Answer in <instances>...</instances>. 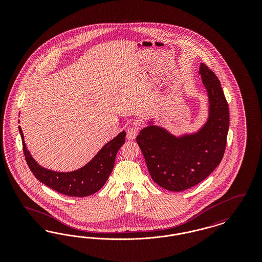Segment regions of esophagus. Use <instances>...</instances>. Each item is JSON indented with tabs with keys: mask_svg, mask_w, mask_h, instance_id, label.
I'll return each instance as SVG.
<instances>
[{
	"mask_svg": "<svg viewBox=\"0 0 262 262\" xmlns=\"http://www.w3.org/2000/svg\"><path fill=\"white\" fill-rule=\"evenodd\" d=\"M137 134H138V129L135 126H129L126 129V138L128 140H133L137 137Z\"/></svg>",
	"mask_w": 262,
	"mask_h": 262,
	"instance_id": "esophagus-1",
	"label": "esophagus"
}]
</instances>
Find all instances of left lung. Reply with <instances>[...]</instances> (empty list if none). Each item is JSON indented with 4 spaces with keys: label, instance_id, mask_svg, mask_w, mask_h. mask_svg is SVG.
I'll use <instances>...</instances> for the list:
<instances>
[{
    "label": "left lung",
    "instance_id": "obj_1",
    "mask_svg": "<svg viewBox=\"0 0 262 262\" xmlns=\"http://www.w3.org/2000/svg\"><path fill=\"white\" fill-rule=\"evenodd\" d=\"M207 93V120L196 132L179 136L145 122L137 137L152 180L170 191L194 187L207 178L224 155L229 130V108L221 83L204 63L199 71Z\"/></svg>",
    "mask_w": 262,
    "mask_h": 262
}]
</instances>
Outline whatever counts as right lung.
Returning <instances> with one entry per match:
<instances>
[{
    "mask_svg": "<svg viewBox=\"0 0 262 262\" xmlns=\"http://www.w3.org/2000/svg\"><path fill=\"white\" fill-rule=\"evenodd\" d=\"M18 130L23 140L25 160L38 181L60 193L77 198L91 195L105 185L114 168L117 152L125 140V132H122L108 141L83 167L72 172H57L42 167L34 160L26 147L20 126Z\"/></svg>",
    "mask_w": 262,
    "mask_h": 262,
    "instance_id": "add662e5",
    "label": "right lung"
}]
</instances>
